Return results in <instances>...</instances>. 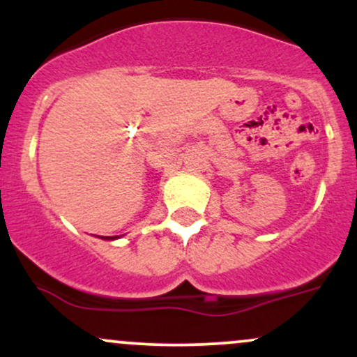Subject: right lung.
<instances>
[{
  "label": "right lung",
  "mask_w": 357,
  "mask_h": 357,
  "mask_svg": "<svg viewBox=\"0 0 357 357\" xmlns=\"http://www.w3.org/2000/svg\"><path fill=\"white\" fill-rule=\"evenodd\" d=\"M116 238H117V236H116ZM105 240H114V236H112V238H110V236H105Z\"/></svg>",
  "instance_id": "add662e5"
}]
</instances>
